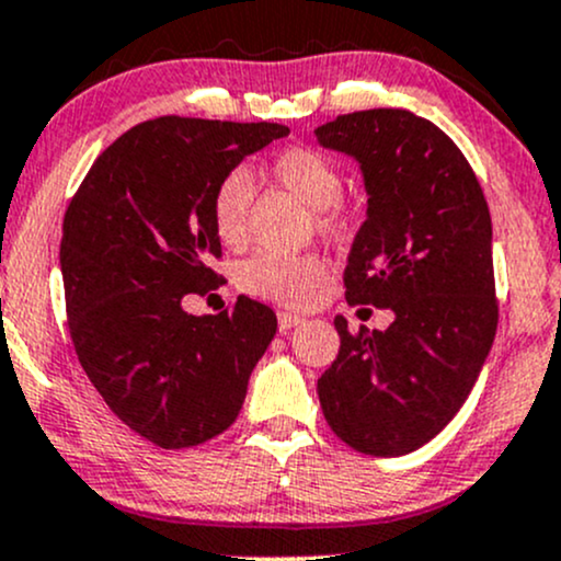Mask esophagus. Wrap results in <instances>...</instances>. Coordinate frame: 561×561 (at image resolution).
<instances>
[{"instance_id": "esophagus-1", "label": "esophagus", "mask_w": 561, "mask_h": 561, "mask_svg": "<svg viewBox=\"0 0 561 561\" xmlns=\"http://www.w3.org/2000/svg\"><path fill=\"white\" fill-rule=\"evenodd\" d=\"M299 323H305V318L302 316H297V312H278V329L280 331H291V329H297Z\"/></svg>"}]
</instances>
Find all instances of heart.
<instances>
[{"label": "heart", "mask_w": 561, "mask_h": 561, "mask_svg": "<svg viewBox=\"0 0 561 561\" xmlns=\"http://www.w3.org/2000/svg\"><path fill=\"white\" fill-rule=\"evenodd\" d=\"M275 182L297 195L316 216V230L340 238L353 227L351 210L340 201L342 173L327 154L310 147L283 149L270 165ZM254 186L245 171H230L219 179L210 195V221L225 245H240ZM327 278V262L316 254H280L259 251L243 262L238 283L243 291L278 305H305Z\"/></svg>", "instance_id": "obj_1"}]
</instances>
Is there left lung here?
<instances>
[{"mask_svg": "<svg viewBox=\"0 0 561 561\" xmlns=\"http://www.w3.org/2000/svg\"><path fill=\"white\" fill-rule=\"evenodd\" d=\"M351 154L366 221L347 254L351 305L393 310L385 331L353 334L318 379L331 431L353 449L399 457L431 442L479 379L497 331L492 219L455 141L407 110L342 114L316 130Z\"/></svg>", "mask_w": 561, "mask_h": 561, "instance_id": "1", "label": "left lung"}]
</instances>
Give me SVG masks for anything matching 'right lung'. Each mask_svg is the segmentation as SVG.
<instances>
[{"label":"right lung","instance_id":"obj_1","mask_svg":"<svg viewBox=\"0 0 561 561\" xmlns=\"http://www.w3.org/2000/svg\"><path fill=\"white\" fill-rule=\"evenodd\" d=\"M288 136L278 123L158 117L106 147L64 216L61 273L71 342L106 407L162 449L219 436L278 318L238 297L190 316L186 294L219 288L210 195L249 154Z\"/></svg>","mask_w":561,"mask_h":561}]
</instances>
